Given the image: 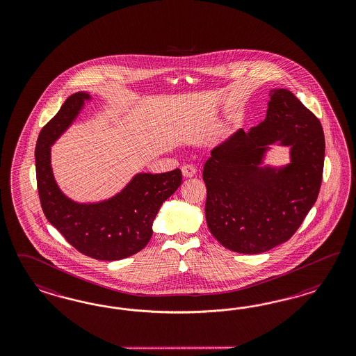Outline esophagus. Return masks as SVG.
Masks as SVG:
<instances>
[{
  "instance_id": "obj_1",
  "label": "esophagus",
  "mask_w": 356,
  "mask_h": 356,
  "mask_svg": "<svg viewBox=\"0 0 356 356\" xmlns=\"http://www.w3.org/2000/svg\"><path fill=\"white\" fill-rule=\"evenodd\" d=\"M195 172H197V170L191 164H186V165H184L183 168H181V173H183L184 177H186V179L188 177H193Z\"/></svg>"
}]
</instances>
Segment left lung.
Wrapping results in <instances>:
<instances>
[{
  "mask_svg": "<svg viewBox=\"0 0 356 356\" xmlns=\"http://www.w3.org/2000/svg\"><path fill=\"white\" fill-rule=\"evenodd\" d=\"M269 97L265 120L218 145L202 173L210 232L223 247L244 254L287 241L314 205L323 180L320 121L286 88H273ZM275 144L289 147L290 163H266Z\"/></svg>",
  "mask_w": 356,
  "mask_h": 356,
  "instance_id": "8db88e82",
  "label": "left lung"
}]
</instances>
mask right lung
Segmentation results:
<instances>
[{
	"label": "right lung",
	"mask_w": 356,
	"mask_h": 356,
	"mask_svg": "<svg viewBox=\"0 0 356 356\" xmlns=\"http://www.w3.org/2000/svg\"><path fill=\"white\" fill-rule=\"evenodd\" d=\"M92 97L79 91L65 100L44 127L35 149L38 192L48 222L76 250L102 261L136 254L152 236V223L163 202L181 185L179 168L164 173H136L119 193L97 202H76L54 179L51 147L76 121Z\"/></svg>",
	"instance_id": "1"
}]
</instances>
